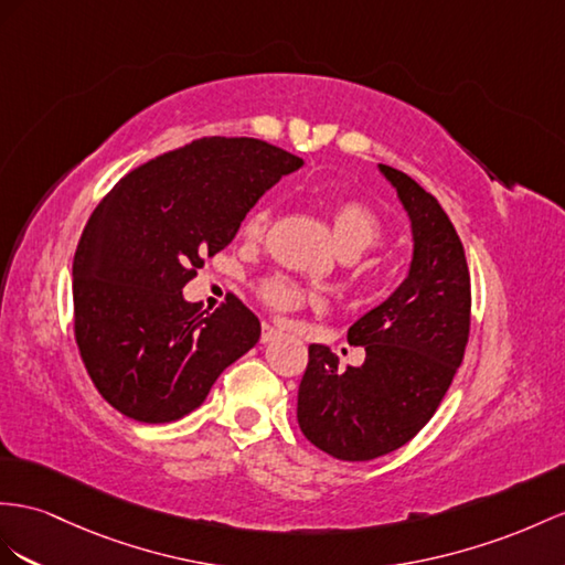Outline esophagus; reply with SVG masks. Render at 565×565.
Wrapping results in <instances>:
<instances>
[{
	"instance_id": "1",
	"label": "esophagus",
	"mask_w": 565,
	"mask_h": 565,
	"mask_svg": "<svg viewBox=\"0 0 565 565\" xmlns=\"http://www.w3.org/2000/svg\"><path fill=\"white\" fill-rule=\"evenodd\" d=\"M279 334H281L279 329H274L271 324H263V337H259V341H263V343H269V341L277 339Z\"/></svg>"
}]
</instances>
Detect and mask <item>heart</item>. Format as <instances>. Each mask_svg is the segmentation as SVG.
Returning a JSON list of instances; mask_svg holds the SVG:
<instances>
[{
	"mask_svg": "<svg viewBox=\"0 0 565 565\" xmlns=\"http://www.w3.org/2000/svg\"><path fill=\"white\" fill-rule=\"evenodd\" d=\"M331 216V231H334L337 245L343 255H360L370 248H374L382 241V222L377 220L365 202L360 200H339L329 210ZM271 222V207L263 205L248 214V220L243 224V236L250 241H259L269 228ZM259 298L265 300V306L274 312H294L317 302V296L306 291L300 284L286 277H267L257 286Z\"/></svg>",
	"mask_w": 565,
	"mask_h": 565,
	"instance_id": "obj_1",
	"label": "heart"
}]
</instances>
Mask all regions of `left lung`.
Returning <instances> with one entry per match:
<instances>
[{
	"label": "left lung",
	"instance_id": "8db88e82",
	"mask_svg": "<svg viewBox=\"0 0 565 565\" xmlns=\"http://www.w3.org/2000/svg\"><path fill=\"white\" fill-rule=\"evenodd\" d=\"M411 216L413 263L406 281L349 329L365 363L339 370L312 343L298 386V425L339 460L396 451L437 413L470 337V271L456 228L431 193L408 173L380 164Z\"/></svg>",
	"mask_w": 565,
	"mask_h": 565
}]
</instances>
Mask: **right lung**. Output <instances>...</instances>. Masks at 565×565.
Here are the masks:
<instances>
[{"label": "right lung", "mask_w": 565, "mask_h": 565, "mask_svg": "<svg viewBox=\"0 0 565 565\" xmlns=\"http://www.w3.org/2000/svg\"><path fill=\"white\" fill-rule=\"evenodd\" d=\"M302 159L255 138H200L111 188L74 257V334L93 384L138 423H171L259 339L231 296L214 312L183 286L234 241L245 214Z\"/></svg>", "instance_id": "1"}]
</instances>
